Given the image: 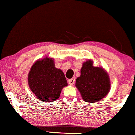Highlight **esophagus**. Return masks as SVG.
Masks as SVG:
<instances>
[{
	"instance_id": "34e87169",
	"label": "esophagus",
	"mask_w": 135,
	"mask_h": 135,
	"mask_svg": "<svg viewBox=\"0 0 135 135\" xmlns=\"http://www.w3.org/2000/svg\"><path fill=\"white\" fill-rule=\"evenodd\" d=\"M75 80V78H72L71 79H69V80H68V83H69V84L71 85H73L74 84Z\"/></svg>"
}]
</instances>
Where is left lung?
<instances>
[{"instance_id":"left-lung-1","label":"left lung","mask_w":135,"mask_h":135,"mask_svg":"<svg viewBox=\"0 0 135 135\" xmlns=\"http://www.w3.org/2000/svg\"><path fill=\"white\" fill-rule=\"evenodd\" d=\"M75 86L85 101L97 103L109 93V77L103 68L94 67L93 61L88 60L83 64Z\"/></svg>"}]
</instances>
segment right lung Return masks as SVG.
I'll list each match as a JSON object with an SVG mask.
<instances>
[{"instance_id": "add662e5", "label": "right lung", "mask_w": 135, "mask_h": 135, "mask_svg": "<svg viewBox=\"0 0 135 135\" xmlns=\"http://www.w3.org/2000/svg\"><path fill=\"white\" fill-rule=\"evenodd\" d=\"M28 83L36 97L44 102L57 100L67 80L61 70L55 67L52 58H45L33 64L28 75Z\"/></svg>"}]
</instances>
